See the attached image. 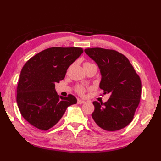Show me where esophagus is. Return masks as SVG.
<instances>
[{
  "label": "esophagus",
  "instance_id": "obj_1",
  "mask_svg": "<svg viewBox=\"0 0 161 161\" xmlns=\"http://www.w3.org/2000/svg\"><path fill=\"white\" fill-rule=\"evenodd\" d=\"M85 103V102L84 100H78V101H77L78 104H83Z\"/></svg>",
  "mask_w": 161,
  "mask_h": 161
}]
</instances>
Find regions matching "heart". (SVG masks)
<instances>
[{
    "mask_svg": "<svg viewBox=\"0 0 161 161\" xmlns=\"http://www.w3.org/2000/svg\"><path fill=\"white\" fill-rule=\"evenodd\" d=\"M88 64H89V63H88ZM76 91L79 94L83 95V94H84V93L85 92V89L83 87V86H78L77 88H76Z\"/></svg>",
    "mask_w": 161,
    "mask_h": 161,
    "instance_id": "1",
    "label": "heart"
}]
</instances>
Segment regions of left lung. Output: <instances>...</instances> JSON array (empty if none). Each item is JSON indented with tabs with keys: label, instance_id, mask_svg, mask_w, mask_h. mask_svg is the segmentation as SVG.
I'll use <instances>...</instances> for the list:
<instances>
[{
	"label": "left lung",
	"instance_id": "left-lung-1",
	"mask_svg": "<svg viewBox=\"0 0 161 161\" xmlns=\"http://www.w3.org/2000/svg\"><path fill=\"white\" fill-rule=\"evenodd\" d=\"M85 53L100 69V88L109 93L106 103L95 101L92 114L93 127L100 131L114 132L126 127L134 117L142 94V83L134 68L124 54L101 48H87Z\"/></svg>",
	"mask_w": 161,
	"mask_h": 161
}]
</instances>
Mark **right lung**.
<instances>
[{
  "label": "right lung",
  "instance_id": "add662e5",
  "mask_svg": "<svg viewBox=\"0 0 161 161\" xmlns=\"http://www.w3.org/2000/svg\"><path fill=\"white\" fill-rule=\"evenodd\" d=\"M83 53L81 48L53 47L27 61L21 70L16 101L22 116L38 129L54 126L69 106L76 104L74 96H59L55 83L64 79L68 68Z\"/></svg>",
  "mask_w": 161,
  "mask_h": 161
}]
</instances>
